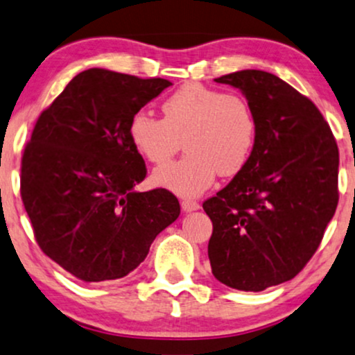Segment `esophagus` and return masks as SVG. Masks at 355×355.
<instances>
[{
    "label": "esophagus",
    "mask_w": 355,
    "mask_h": 355,
    "mask_svg": "<svg viewBox=\"0 0 355 355\" xmlns=\"http://www.w3.org/2000/svg\"><path fill=\"white\" fill-rule=\"evenodd\" d=\"M181 207H182L184 211H194V210H199V209H200L199 202L191 200V199H184V200L181 202Z\"/></svg>",
    "instance_id": "esophagus-1"
}]
</instances>
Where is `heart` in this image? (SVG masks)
Returning a JSON list of instances; mask_svg holds the SVG:
<instances>
[{
	"instance_id": "obj_1",
	"label": "heart",
	"mask_w": 355,
	"mask_h": 355,
	"mask_svg": "<svg viewBox=\"0 0 355 355\" xmlns=\"http://www.w3.org/2000/svg\"><path fill=\"white\" fill-rule=\"evenodd\" d=\"M163 119L138 110L128 123L132 145L146 161L163 164L184 141L186 156L156 169L153 181L179 196L204 192L220 176L245 168L256 140L254 114L241 96L199 83L184 85L163 103Z\"/></svg>"
}]
</instances>
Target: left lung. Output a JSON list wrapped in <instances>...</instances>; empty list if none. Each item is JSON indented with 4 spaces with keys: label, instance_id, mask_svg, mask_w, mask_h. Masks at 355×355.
Returning a JSON list of instances; mask_svg holds the SVG:
<instances>
[{
    "label": "left lung",
    "instance_id": "8db88e82",
    "mask_svg": "<svg viewBox=\"0 0 355 355\" xmlns=\"http://www.w3.org/2000/svg\"><path fill=\"white\" fill-rule=\"evenodd\" d=\"M215 81L246 96L256 140L245 168L202 205L214 225L211 274L261 292L295 277L318 250L339 200L338 144L318 107L272 73Z\"/></svg>",
    "mask_w": 355,
    "mask_h": 355
}]
</instances>
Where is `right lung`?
<instances>
[{
    "label": "right lung",
    "mask_w": 355,
    "mask_h": 355,
    "mask_svg": "<svg viewBox=\"0 0 355 355\" xmlns=\"http://www.w3.org/2000/svg\"><path fill=\"white\" fill-rule=\"evenodd\" d=\"M168 86L91 68L37 119L21 161V197L37 245L76 279L125 277L181 214L166 189L133 191L146 166L128 123Z\"/></svg>",
    "instance_id": "add662e5"
}]
</instances>
